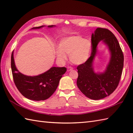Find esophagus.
<instances>
[{"instance_id":"obj_1","label":"esophagus","mask_w":133,"mask_h":133,"mask_svg":"<svg viewBox=\"0 0 133 133\" xmlns=\"http://www.w3.org/2000/svg\"><path fill=\"white\" fill-rule=\"evenodd\" d=\"M73 70V68L71 66H68L67 67V71H71V70Z\"/></svg>"}]
</instances>
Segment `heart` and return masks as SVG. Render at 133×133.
<instances>
[{"label":"heart","instance_id":"obj_1","mask_svg":"<svg viewBox=\"0 0 133 133\" xmlns=\"http://www.w3.org/2000/svg\"><path fill=\"white\" fill-rule=\"evenodd\" d=\"M91 50V43L89 40L79 36H73L62 39L55 54L57 58L61 61L66 60V54L70 55L72 63L78 65L87 61Z\"/></svg>","mask_w":133,"mask_h":133}]
</instances>
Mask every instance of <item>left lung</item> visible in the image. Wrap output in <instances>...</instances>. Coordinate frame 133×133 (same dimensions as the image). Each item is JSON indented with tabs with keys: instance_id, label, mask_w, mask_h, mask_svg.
<instances>
[{
	"instance_id": "left-lung-1",
	"label": "left lung",
	"mask_w": 133,
	"mask_h": 133,
	"mask_svg": "<svg viewBox=\"0 0 133 133\" xmlns=\"http://www.w3.org/2000/svg\"><path fill=\"white\" fill-rule=\"evenodd\" d=\"M102 40L109 47L111 58L105 71L97 74L94 71L93 61L96 46ZM91 56L84 63L77 67V86L83 94L93 100L101 99L110 95L119 83L123 67L124 56L117 39L110 30L97 28L91 35Z\"/></svg>"
}]
</instances>
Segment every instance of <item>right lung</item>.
<instances>
[{
	"mask_svg": "<svg viewBox=\"0 0 133 133\" xmlns=\"http://www.w3.org/2000/svg\"><path fill=\"white\" fill-rule=\"evenodd\" d=\"M54 25L48 26L53 27ZM43 26L32 28L37 29ZM11 70L14 83L19 92L24 97L33 101H44L50 98L58 86L59 81L66 72V67H52L47 71L37 76L22 74L16 68L13 51L11 54Z\"/></svg>",
	"mask_w": 133,
	"mask_h": 133,
	"instance_id": "obj_1",
	"label": "right lung"
}]
</instances>
